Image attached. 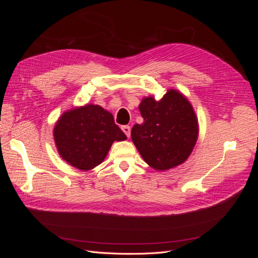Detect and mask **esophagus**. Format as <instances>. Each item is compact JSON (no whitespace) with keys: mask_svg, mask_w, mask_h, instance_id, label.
Returning a JSON list of instances; mask_svg holds the SVG:
<instances>
[{"mask_svg":"<svg viewBox=\"0 0 258 258\" xmlns=\"http://www.w3.org/2000/svg\"><path fill=\"white\" fill-rule=\"evenodd\" d=\"M121 130L123 131V134L126 135L128 138L130 137V134H131V129H130V127H129V126H122V127H121Z\"/></svg>","mask_w":258,"mask_h":258,"instance_id":"34e87169","label":"esophagus"}]
</instances>
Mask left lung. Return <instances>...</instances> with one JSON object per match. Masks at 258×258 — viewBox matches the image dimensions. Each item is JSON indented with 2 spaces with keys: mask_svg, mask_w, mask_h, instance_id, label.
Listing matches in <instances>:
<instances>
[{
  "mask_svg": "<svg viewBox=\"0 0 258 258\" xmlns=\"http://www.w3.org/2000/svg\"><path fill=\"white\" fill-rule=\"evenodd\" d=\"M139 110L144 121L132 127L131 138L146 163L163 171L188 158L198 138V120L182 93L171 89L159 101L145 98Z\"/></svg>",
  "mask_w": 258,
  "mask_h": 258,
  "instance_id": "8db88e82",
  "label": "left lung"
}]
</instances>
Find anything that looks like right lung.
I'll use <instances>...</instances> for the list:
<instances>
[{"mask_svg": "<svg viewBox=\"0 0 258 258\" xmlns=\"http://www.w3.org/2000/svg\"><path fill=\"white\" fill-rule=\"evenodd\" d=\"M53 137L61 157L83 171L100 165L114 141L127 139L113 115L93 104L66 112L54 126Z\"/></svg>", "mask_w": 258, "mask_h": 258, "instance_id": "obj_1", "label": "right lung"}]
</instances>
